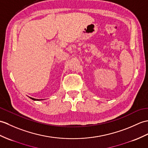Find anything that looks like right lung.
Returning <instances> with one entry per match:
<instances>
[{"mask_svg":"<svg viewBox=\"0 0 148 148\" xmlns=\"http://www.w3.org/2000/svg\"><path fill=\"white\" fill-rule=\"evenodd\" d=\"M31 99H33V100H36V101H40V100H42V99H35V98H30Z\"/></svg>","mask_w":148,"mask_h":148,"instance_id":"right-lung-1","label":"right lung"}]
</instances>
